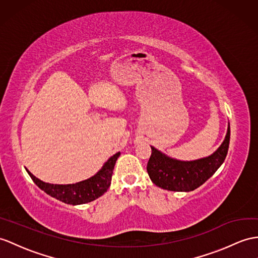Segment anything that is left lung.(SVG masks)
<instances>
[{
  "instance_id": "8db88e82",
  "label": "left lung",
  "mask_w": 258,
  "mask_h": 258,
  "mask_svg": "<svg viewBox=\"0 0 258 258\" xmlns=\"http://www.w3.org/2000/svg\"><path fill=\"white\" fill-rule=\"evenodd\" d=\"M230 143V125L221 146L208 158L190 162L169 159L151 147L152 153L147 171L151 180L166 190L190 191L202 186L221 166L228 154Z\"/></svg>"
}]
</instances>
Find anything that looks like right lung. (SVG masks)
Here are the masks:
<instances>
[{"instance_id":"right-lung-1","label":"right lung","mask_w":258,"mask_h":258,"mask_svg":"<svg viewBox=\"0 0 258 258\" xmlns=\"http://www.w3.org/2000/svg\"><path fill=\"white\" fill-rule=\"evenodd\" d=\"M120 153H116L105 163L102 169L93 177L80 181L77 184H69V185H54L48 184L45 181H41L37 177H35L29 171L28 174L34 180V183L38 186L41 190L48 194L60 202L69 204V205H82L86 203H91L93 200L100 197L107 191L108 187L110 186L112 169L116 164V161L119 158Z\"/></svg>"}]
</instances>
